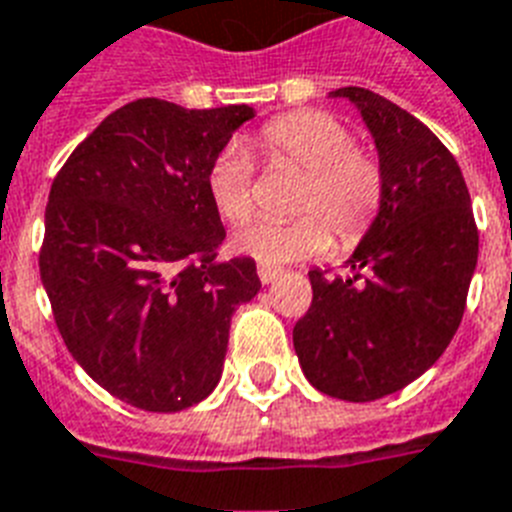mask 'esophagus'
Segmentation results:
<instances>
[{
  "label": "esophagus",
  "mask_w": 512,
  "mask_h": 512,
  "mask_svg": "<svg viewBox=\"0 0 512 512\" xmlns=\"http://www.w3.org/2000/svg\"><path fill=\"white\" fill-rule=\"evenodd\" d=\"M256 272H259V280L264 282V285H269V282H274L277 280V277H280V266H269V264H259V269H256Z\"/></svg>",
  "instance_id": "1"
}]
</instances>
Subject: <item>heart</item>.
<instances>
[{"instance_id": "1", "label": "heart", "mask_w": 512, "mask_h": 512, "mask_svg": "<svg viewBox=\"0 0 512 512\" xmlns=\"http://www.w3.org/2000/svg\"><path fill=\"white\" fill-rule=\"evenodd\" d=\"M269 164L303 172L290 222L256 219L232 235V248L259 264H287L327 251L329 224L342 246L369 232L384 201V167L379 156L353 143V133L335 114L295 109L264 122L253 138ZM253 159L235 143L225 146L206 170V193L219 217L240 225L253 211ZM327 221L326 226L323 222Z\"/></svg>"}]
</instances>
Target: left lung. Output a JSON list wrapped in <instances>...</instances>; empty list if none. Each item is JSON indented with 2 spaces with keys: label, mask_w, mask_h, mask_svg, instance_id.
<instances>
[{
  "label": "left lung",
  "mask_w": 512,
  "mask_h": 512,
  "mask_svg": "<svg viewBox=\"0 0 512 512\" xmlns=\"http://www.w3.org/2000/svg\"><path fill=\"white\" fill-rule=\"evenodd\" d=\"M332 96L353 101L377 141L384 201L345 277L308 272L314 301L293 345L316 390L369 403L445 353L466 311L479 230L455 156L424 122L369 88Z\"/></svg>",
  "instance_id": "left-lung-1"
}]
</instances>
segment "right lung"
Here are the masks:
<instances>
[{
    "instance_id": "1",
    "label": "right lung",
    "mask_w": 512,
    "mask_h": 512,
    "mask_svg": "<svg viewBox=\"0 0 512 512\" xmlns=\"http://www.w3.org/2000/svg\"><path fill=\"white\" fill-rule=\"evenodd\" d=\"M253 117L135 99L67 156L49 190L41 282L67 350L109 395L172 413L219 382L232 311L256 261L217 256L225 227L206 170Z\"/></svg>"
}]
</instances>
